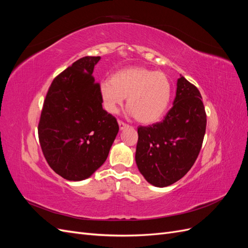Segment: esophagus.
Returning a JSON list of instances; mask_svg holds the SVG:
<instances>
[{"label": "esophagus", "instance_id": "esophagus-1", "mask_svg": "<svg viewBox=\"0 0 248 248\" xmlns=\"http://www.w3.org/2000/svg\"><path fill=\"white\" fill-rule=\"evenodd\" d=\"M118 124H119V127H120V130H123V129L126 128V127H128V125H127L126 123H124L123 121H121V120H119Z\"/></svg>", "mask_w": 248, "mask_h": 248}]
</instances>
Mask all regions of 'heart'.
<instances>
[{"instance_id":"1","label":"heart","mask_w":248,"mask_h":248,"mask_svg":"<svg viewBox=\"0 0 248 248\" xmlns=\"http://www.w3.org/2000/svg\"><path fill=\"white\" fill-rule=\"evenodd\" d=\"M98 89L108 112H118L127 98L128 112L142 124L159 121L171 97V84L166 74L145 67L119 70L110 79L102 80Z\"/></svg>"}]
</instances>
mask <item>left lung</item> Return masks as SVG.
Instances as JSON below:
<instances>
[{"mask_svg":"<svg viewBox=\"0 0 248 248\" xmlns=\"http://www.w3.org/2000/svg\"><path fill=\"white\" fill-rule=\"evenodd\" d=\"M206 124L200 91L181 76L174 103L162 121L138 128L136 162L140 174L156 187L184 177L198 158Z\"/></svg>","mask_w":248,"mask_h":248,"instance_id":"left-lung-1","label":"left lung"}]
</instances>
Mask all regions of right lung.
<instances>
[{
  "instance_id": "1",
  "label": "right lung",
  "mask_w": 248,
  "mask_h": 248,
  "mask_svg": "<svg viewBox=\"0 0 248 248\" xmlns=\"http://www.w3.org/2000/svg\"><path fill=\"white\" fill-rule=\"evenodd\" d=\"M100 57H84L52 80L43 103L38 137L48 166L62 178L81 181L107 160L119 125L102 108L92 76Z\"/></svg>"
}]
</instances>
